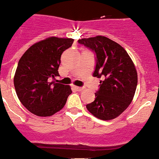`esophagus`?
Here are the masks:
<instances>
[{
    "label": "esophagus",
    "instance_id": "1",
    "mask_svg": "<svg viewBox=\"0 0 159 159\" xmlns=\"http://www.w3.org/2000/svg\"><path fill=\"white\" fill-rule=\"evenodd\" d=\"M73 88H75L76 91H78V92H81L83 90V88H81V87H77V86H73Z\"/></svg>",
    "mask_w": 159,
    "mask_h": 159
}]
</instances>
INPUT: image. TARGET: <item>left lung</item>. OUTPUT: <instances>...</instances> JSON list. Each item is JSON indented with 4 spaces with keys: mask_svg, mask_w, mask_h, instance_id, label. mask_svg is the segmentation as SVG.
Listing matches in <instances>:
<instances>
[{
    "mask_svg": "<svg viewBox=\"0 0 159 159\" xmlns=\"http://www.w3.org/2000/svg\"><path fill=\"white\" fill-rule=\"evenodd\" d=\"M95 54L93 76L101 79L95 99L86 107L102 120L116 119L124 111L134 97L138 75L134 63L124 48L105 36L78 40Z\"/></svg>",
    "mask_w": 159,
    "mask_h": 159,
    "instance_id": "8db88e82",
    "label": "left lung"
}]
</instances>
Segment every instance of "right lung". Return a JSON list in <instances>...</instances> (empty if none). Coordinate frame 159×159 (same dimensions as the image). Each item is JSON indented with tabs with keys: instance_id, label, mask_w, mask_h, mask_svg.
<instances>
[{
	"instance_id": "1",
	"label": "right lung",
	"mask_w": 159,
	"mask_h": 159,
	"mask_svg": "<svg viewBox=\"0 0 159 159\" xmlns=\"http://www.w3.org/2000/svg\"><path fill=\"white\" fill-rule=\"evenodd\" d=\"M73 39L50 37L31 46L20 59L14 76L16 95L22 104L38 116H51L61 110L71 93L58 83L61 55Z\"/></svg>"
}]
</instances>
